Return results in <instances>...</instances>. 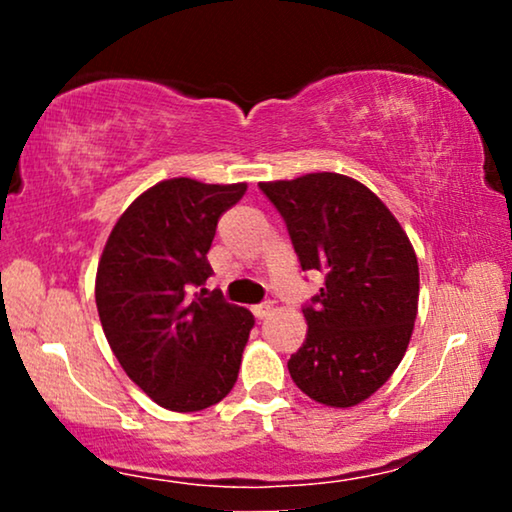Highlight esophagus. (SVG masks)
I'll return each mask as SVG.
<instances>
[{
    "label": "esophagus",
    "mask_w": 512,
    "mask_h": 512,
    "mask_svg": "<svg viewBox=\"0 0 512 512\" xmlns=\"http://www.w3.org/2000/svg\"><path fill=\"white\" fill-rule=\"evenodd\" d=\"M251 312H254V317H256V319H265V317H268V314L272 312V305H270V303L254 305V307H251Z\"/></svg>",
    "instance_id": "34e87169"
}]
</instances>
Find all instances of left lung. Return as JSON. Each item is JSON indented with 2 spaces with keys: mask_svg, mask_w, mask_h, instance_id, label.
Listing matches in <instances>:
<instances>
[{
  "mask_svg": "<svg viewBox=\"0 0 512 512\" xmlns=\"http://www.w3.org/2000/svg\"><path fill=\"white\" fill-rule=\"evenodd\" d=\"M303 270L324 277L303 307L307 338L289 359L298 389L331 408L373 396L401 363L417 319L415 249L377 195L345 174L258 184Z\"/></svg>",
  "mask_w": 512,
  "mask_h": 512,
  "instance_id": "left-lung-1",
  "label": "left lung"
}]
</instances>
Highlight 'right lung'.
<instances>
[{"label":"right lung","instance_id":"1","mask_svg":"<svg viewBox=\"0 0 512 512\" xmlns=\"http://www.w3.org/2000/svg\"><path fill=\"white\" fill-rule=\"evenodd\" d=\"M244 191L247 184L160 181L125 209L97 265L95 303L111 352L167 410H205L237 382L254 317L202 284L212 277L216 223Z\"/></svg>","mask_w":512,"mask_h":512}]
</instances>
